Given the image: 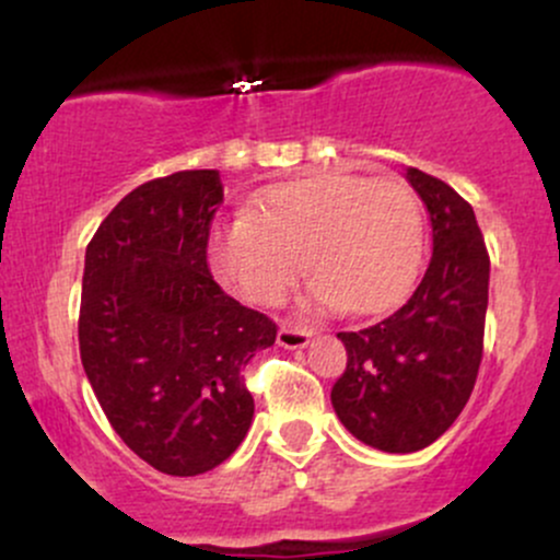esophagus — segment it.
<instances>
[{
  "label": "esophagus",
  "mask_w": 560,
  "mask_h": 560,
  "mask_svg": "<svg viewBox=\"0 0 560 560\" xmlns=\"http://www.w3.org/2000/svg\"><path fill=\"white\" fill-rule=\"evenodd\" d=\"M311 337H313V329H307V326H300V324H281L279 329V345L287 347V350L305 347L311 342Z\"/></svg>",
  "instance_id": "34e87169"
}]
</instances>
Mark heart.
<instances>
[{"instance_id":"obj_1","label":"heart","mask_w":560,"mask_h":560,"mask_svg":"<svg viewBox=\"0 0 560 560\" xmlns=\"http://www.w3.org/2000/svg\"><path fill=\"white\" fill-rule=\"evenodd\" d=\"M423 236L421 199L408 182L320 171L271 186L247 215L223 223L210 266L240 298L276 305L305 258L313 305L376 316L413 289Z\"/></svg>"}]
</instances>
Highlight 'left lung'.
Listing matches in <instances>:
<instances>
[{
	"label": "left lung",
	"instance_id": "left-lung-1",
	"mask_svg": "<svg viewBox=\"0 0 560 560\" xmlns=\"http://www.w3.org/2000/svg\"><path fill=\"white\" fill-rule=\"evenodd\" d=\"M427 205L432 258L400 311L361 331H339L345 374L331 405L347 432L384 453H416L458 419L485 352L490 255L474 208L419 168L405 173Z\"/></svg>",
	"mask_w": 560,
	"mask_h": 560
}]
</instances>
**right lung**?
Returning a JSON list of instances; mask_svg holds the SVG:
<instances>
[{
  "instance_id": "1",
  "label": "right lung",
  "mask_w": 560,
  "mask_h": 560,
  "mask_svg": "<svg viewBox=\"0 0 560 560\" xmlns=\"http://www.w3.org/2000/svg\"><path fill=\"white\" fill-rule=\"evenodd\" d=\"M218 171L137 186L86 247L81 363L115 434L171 477H197L242 445L255 400L244 369L276 342L266 313L229 298L208 268Z\"/></svg>"
}]
</instances>
